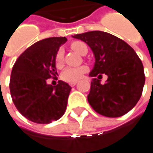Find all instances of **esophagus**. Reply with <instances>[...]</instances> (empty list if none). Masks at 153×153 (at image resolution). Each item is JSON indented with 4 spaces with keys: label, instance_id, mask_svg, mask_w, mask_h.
Masks as SVG:
<instances>
[{
    "label": "esophagus",
    "instance_id": "34e87169",
    "mask_svg": "<svg viewBox=\"0 0 153 153\" xmlns=\"http://www.w3.org/2000/svg\"><path fill=\"white\" fill-rule=\"evenodd\" d=\"M76 84H77V81L76 82H71V83H70V86L74 87V86H75Z\"/></svg>",
    "mask_w": 153,
    "mask_h": 153
}]
</instances>
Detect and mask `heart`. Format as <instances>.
Here are the masks:
<instances>
[{"instance_id":"1","label":"heart","mask_w":153,"mask_h":153,"mask_svg":"<svg viewBox=\"0 0 153 153\" xmlns=\"http://www.w3.org/2000/svg\"><path fill=\"white\" fill-rule=\"evenodd\" d=\"M70 47L76 52L81 54L83 52V49L85 47H87V46L86 44L83 42L75 41V42L71 43ZM55 62H56V65L58 68L63 66L64 52L61 49L58 51L56 54ZM88 70V68L85 66V65H82V66L79 67H68L62 72L61 77H62V79L65 80V82H68V83L76 82L83 76V74L86 73Z\"/></svg>"}]
</instances>
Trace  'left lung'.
<instances>
[{
    "label": "left lung",
    "mask_w": 153,
    "mask_h": 153,
    "mask_svg": "<svg viewBox=\"0 0 153 153\" xmlns=\"http://www.w3.org/2000/svg\"><path fill=\"white\" fill-rule=\"evenodd\" d=\"M86 42L93 51L95 65L89 75L108 76L101 85L97 79L91 82L88 101L93 109L106 117H120L128 113L141 97L145 75L143 65L134 50L114 35L90 31L73 36Z\"/></svg>",
    "instance_id": "left-lung-1"
}]
</instances>
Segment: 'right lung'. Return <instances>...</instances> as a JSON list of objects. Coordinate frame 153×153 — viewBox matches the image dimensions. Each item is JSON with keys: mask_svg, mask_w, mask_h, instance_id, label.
Segmentation results:
<instances>
[{"mask_svg": "<svg viewBox=\"0 0 153 153\" xmlns=\"http://www.w3.org/2000/svg\"><path fill=\"white\" fill-rule=\"evenodd\" d=\"M65 37L38 41L19 56L13 66L10 91L22 115L37 124H49L65 114L71 87L61 80L56 86L47 80L57 74L55 57Z\"/></svg>", "mask_w": 153, "mask_h": 153, "instance_id": "right-lung-1", "label": "right lung"}]
</instances>
